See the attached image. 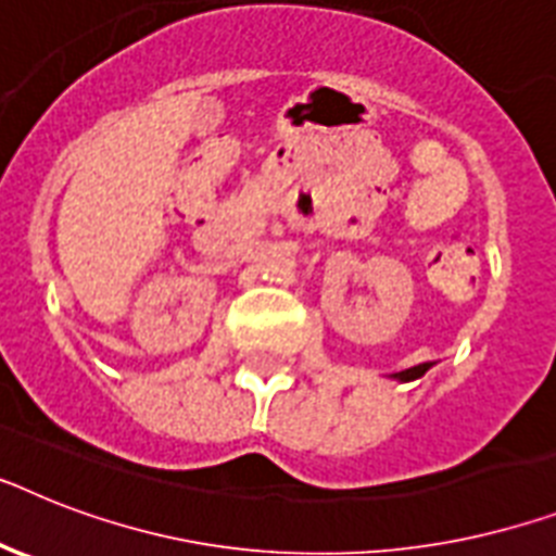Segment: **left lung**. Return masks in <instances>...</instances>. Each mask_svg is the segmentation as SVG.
Instances as JSON below:
<instances>
[{"mask_svg":"<svg viewBox=\"0 0 556 556\" xmlns=\"http://www.w3.org/2000/svg\"><path fill=\"white\" fill-rule=\"evenodd\" d=\"M426 368L428 365H414V368H408V371H400V374H394L396 380H417V377H422V374H426Z\"/></svg>","mask_w":556,"mask_h":556,"instance_id":"1","label":"left lung"}]
</instances>
